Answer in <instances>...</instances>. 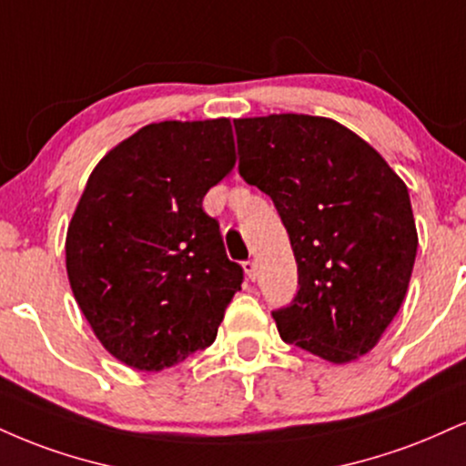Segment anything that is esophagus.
<instances>
[{"label":"esophagus","mask_w":466,"mask_h":466,"mask_svg":"<svg viewBox=\"0 0 466 466\" xmlns=\"http://www.w3.org/2000/svg\"><path fill=\"white\" fill-rule=\"evenodd\" d=\"M243 271H245V276H248V279H251V282H254L256 276H258V271H256V262H254V260L243 262Z\"/></svg>","instance_id":"34e87169"}]
</instances>
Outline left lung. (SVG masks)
I'll list each match as a JSON object with an SVG mask.
<instances>
[{"mask_svg":"<svg viewBox=\"0 0 466 466\" xmlns=\"http://www.w3.org/2000/svg\"><path fill=\"white\" fill-rule=\"evenodd\" d=\"M238 173L273 199L299 273L273 312L282 340L345 364L373 350L406 297L414 256L410 195L389 162L328 116L234 119Z\"/></svg>","mask_w":466,"mask_h":466,"instance_id":"8db88e82","label":"left lung"}]
</instances>
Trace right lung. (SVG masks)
<instances>
[{
    "instance_id": "right-lung-1",
    "label": "right lung",
    "mask_w": 466,
    "mask_h": 466,
    "mask_svg": "<svg viewBox=\"0 0 466 466\" xmlns=\"http://www.w3.org/2000/svg\"><path fill=\"white\" fill-rule=\"evenodd\" d=\"M229 119L149 123L97 162L66 229V276L99 343L162 371L215 343L243 282L201 208L234 169Z\"/></svg>"
}]
</instances>
